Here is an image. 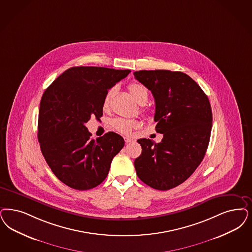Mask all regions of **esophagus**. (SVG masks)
Masks as SVG:
<instances>
[{"instance_id": "1", "label": "esophagus", "mask_w": 252, "mask_h": 252, "mask_svg": "<svg viewBox=\"0 0 252 252\" xmlns=\"http://www.w3.org/2000/svg\"><path fill=\"white\" fill-rule=\"evenodd\" d=\"M125 141H126V143H130V142L133 141V139H131V138L126 137V138H125Z\"/></svg>"}]
</instances>
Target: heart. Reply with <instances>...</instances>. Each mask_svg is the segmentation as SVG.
<instances>
[{
    "label": "heart",
    "mask_w": 252,
    "mask_h": 252,
    "mask_svg": "<svg viewBox=\"0 0 252 252\" xmlns=\"http://www.w3.org/2000/svg\"><path fill=\"white\" fill-rule=\"evenodd\" d=\"M128 90L130 92L131 95L134 97V99L139 104H144L147 101L148 90L147 88L143 85L138 84V83H133L129 85ZM114 92H115V88H111L106 93L104 99H103V103H102V108L104 110H108L110 108ZM139 126V122L126 120V119H122V118H117L113 121V127L118 132H120L122 134H126V135L130 134L131 131L133 130L134 128L138 127Z\"/></svg>",
    "instance_id": "1"
}]
</instances>
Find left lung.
Returning <instances> with one entry per match:
<instances>
[{
  "instance_id": "8db88e82",
  "label": "left lung",
  "mask_w": 252,
  "mask_h": 252,
  "mask_svg": "<svg viewBox=\"0 0 252 252\" xmlns=\"http://www.w3.org/2000/svg\"><path fill=\"white\" fill-rule=\"evenodd\" d=\"M134 76L156 100V130L162 141L139 139L142 152L134 165L150 187L166 191L184 183L202 162L208 149L212 111L208 96L182 71L139 70Z\"/></svg>"
}]
</instances>
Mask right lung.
<instances>
[{"instance_id":"add662e5","label":"right lung","mask_w":252,"mask_h":252,"mask_svg":"<svg viewBox=\"0 0 252 252\" xmlns=\"http://www.w3.org/2000/svg\"><path fill=\"white\" fill-rule=\"evenodd\" d=\"M130 69L72 67L44 91L39 110L38 140L56 177L70 188L84 191L99 185L111 163L125 145L114 132L91 139L86 123L99 119L108 89L126 78Z\"/></svg>"}]
</instances>
